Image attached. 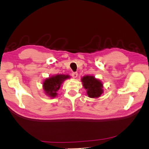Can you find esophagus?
<instances>
[{
  "instance_id": "34e87169",
  "label": "esophagus",
  "mask_w": 149,
  "mask_h": 149,
  "mask_svg": "<svg viewBox=\"0 0 149 149\" xmlns=\"http://www.w3.org/2000/svg\"><path fill=\"white\" fill-rule=\"evenodd\" d=\"M71 76H73V78H77V76H78V73H77V72H73V73H72Z\"/></svg>"
}]
</instances>
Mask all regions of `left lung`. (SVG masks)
Instances as JSON below:
<instances>
[{"label":"left lung","mask_w":149,"mask_h":149,"mask_svg":"<svg viewBox=\"0 0 149 149\" xmlns=\"http://www.w3.org/2000/svg\"><path fill=\"white\" fill-rule=\"evenodd\" d=\"M84 88L87 89V94L89 97H100L103 92L102 84L93 76H86L82 78Z\"/></svg>","instance_id":"8db88e82"}]
</instances>
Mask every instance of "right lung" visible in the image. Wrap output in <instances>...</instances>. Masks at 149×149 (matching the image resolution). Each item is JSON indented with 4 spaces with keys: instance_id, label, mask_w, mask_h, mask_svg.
Masks as SVG:
<instances>
[{
    "instance_id": "add662e5",
    "label": "right lung",
    "mask_w": 149,
    "mask_h": 149,
    "mask_svg": "<svg viewBox=\"0 0 149 149\" xmlns=\"http://www.w3.org/2000/svg\"><path fill=\"white\" fill-rule=\"evenodd\" d=\"M69 77L68 75L58 74L47 79L43 83V89L49 96L55 97L57 95L56 92L60 88L62 83Z\"/></svg>"
}]
</instances>
